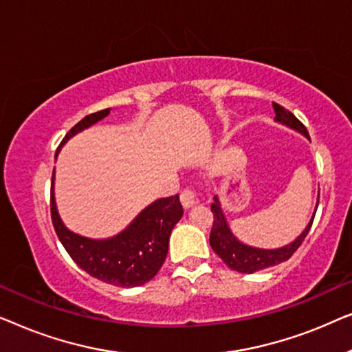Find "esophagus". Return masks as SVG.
<instances>
[{
  "label": "esophagus",
  "instance_id": "esophagus-1",
  "mask_svg": "<svg viewBox=\"0 0 352 352\" xmlns=\"http://www.w3.org/2000/svg\"><path fill=\"white\" fill-rule=\"evenodd\" d=\"M181 204H182V206H184V208H190V206H194L197 204L195 190H192V189L182 190Z\"/></svg>",
  "mask_w": 352,
  "mask_h": 352
}]
</instances>
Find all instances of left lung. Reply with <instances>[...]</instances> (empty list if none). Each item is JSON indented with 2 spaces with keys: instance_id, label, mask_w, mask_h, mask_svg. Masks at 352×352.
I'll list each match as a JSON object with an SVG mask.
<instances>
[{
  "instance_id": "8db88e82",
  "label": "left lung",
  "mask_w": 352,
  "mask_h": 352,
  "mask_svg": "<svg viewBox=\"0 0 352 352\" xmlns=\"http://www.w3.org/2000/svg\"><path fill=\"white\" fill-rule=\"evenodd\" d=\"M274 112H276V122L285 124V126L295 129V131L301 133L302 136L309 139V134H307V129L305 124H302L300 120H298L295 115H293L290 110L283 109L282 105L274 102ZM317 205H319V195H317V204L316 210L312 213V218L309 223H307L306 229L298 235V237L293 240L292 243L283 245L280 248H256L250 247V245L240 242V240L235 237L230 230L228 219L223 213V206H221V201L218 195H214V201L211 204V211H213L214 221L213 228H211L210 234V245L213 248V252L218 254V256L223 259V261L228 264V267L234 269V271L242 272V274H253L256 271H263V269L277 266L287 259L293 256V253L300 248L302 240L306 239L307 232H309L312 221H314Z\"/></svg>"
}]
</instances>
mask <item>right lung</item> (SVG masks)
<instances>
[{"mask_svg":"<svg viewBox=\"0 0 352 352\" xmlns=\"http://www.w3.org/2000/svg\"><path fill=\"white\" fill-rule=\"evenodd\" d=\"M110 109L86 115L65 134L60 147L83 129L107 117ZM60 147L57 148L59 153ZM54 171L51 182V218L56 234L70 258L99 280L131 288L152 280L165 263L171 230L182 218L179 195L158 199L146 206L122 232L109 239H88L72 232L62 223L54 199Z\"/></svg>","mask_w":352,"mask_h":352,"instance_id":"right-lung-1","label":"right lung"}]
</instances>
